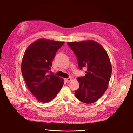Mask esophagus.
Listing matches in <instances>:
<instances>
[{
  "instance_id": "1",
  "label": "esophagus",
  "mask_w": 133,
  "mask_h": 133,
  "mask_svg": "<svg viewBox=\"0 0 133 133\" xmlns=\"http://www.w3.org/2000/svg\"><path fill=\"white\" fill-rule=\"evenodd\" d=\"M71 80V78H67V79H64V81H66V82H70Z\"/></svg>"
}]
</instances>
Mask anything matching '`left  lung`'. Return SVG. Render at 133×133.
Segmentation results:
<instances>
[{"mask_svg":"<svg viewBox=\"0 0 133 133\" xmlns=\"http://www.w3.org/2000/svg\"><path fill=\"white\" fill-rule=\"evenodd\" d=\"M77 58L80 70L86 67L83 77L78 78L79 87L75 91L78 100L92 103L98 100L106 91L111 78L112 67L106 50L92 40L67 42Z\"/></svg>","mask_w":133,"mask_h":133,"instance_id":"1","label":"left lung"}]
</instances>
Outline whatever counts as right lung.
Returning <instances> with one entry per match:
<instances>
[{
	"label": "right lung",
	"instance_id": "obj_1",
	"mask_svg": "<svg viewBox=\"0 0 133 133\" xmlns=\"http://www.w3.org/2000/svg\"><path fill=\"white\" fill-rule=\"evenodd\" d=\"M64 42L39 39L27 47L22 62V73L29 90L39 101L49 102L63 85V78L49 74L56 52Z\"/></svg>",
	"mask_w": 133,
	"mask_h": 133
}]
</instances>
